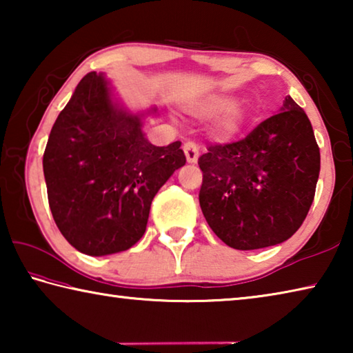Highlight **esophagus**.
Returning a JSON list of instances; mask_svg holds the SVG:
<instances>
[{
	"instance_id": "esophagus-1",
	"label": "esophagus",
	"mask_w": 353,
	"mask_h": 353,
	"mask_svg": "<svg viewBox=\"0 0 353 353\" xmlns=\"http://www.w3.org/2000/svg\"><path fill=\"white\" fill-rule=\"evenodd\" d=\"M183 152L188 163H196L199 159V146L194 141H187L183 145Z\"/></svg>"
}]
</instances>
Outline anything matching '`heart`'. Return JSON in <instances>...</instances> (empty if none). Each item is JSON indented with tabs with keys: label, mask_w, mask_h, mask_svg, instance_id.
Wrapping results in <instances>:
<instances>
[{
	"label": "heart",
	"mask_w": 353,
	"mask_h": 353,
	"mask_svg": "<svg viewBox=\"0 0 353 353\" xmlns=\"http://www.w3.org/2000/svg\"><path fill=\"white\" fill-rule=\"evenodd\" d=\"M190 112L194 117L210 119L220 115L214 123V130L223 139H234L244 126V110L235 104V99L227 93H208L190 104Z\"/></svg>",
	"instance_id": "heart-1"
}]
</instances>
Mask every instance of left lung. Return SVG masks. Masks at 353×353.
<instances>
[{
    "mask_svg": "<svg viewBox=\"0 0 353 353\" xmlns=\"http://www.w3.org/2000/svg\"><path fill=\"white\" fill-rule=\"evenodd\" d=\"M199 204L227 246H276L296 234L312 207L321 154L312 123L291 97L246 139L199 157Z\"/></svg>",
    "mask_w": 353,
    "mask_h": 353,
    "instance_id": "left-lung-1",
    "label": "left lung"
}]
</instances>
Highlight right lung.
<instances>
[{"instance_id":"obj_1","label":"right lung","mask_w":353,"mask_h":353,"mask_svg":"<svg viewBox=\"0 0 353 353\" xmlns=\"http://www.w3.org/2000/svg\"><path fill=\"white\" fill-rule=\"evenodd\" d=\"M148 117L157 109L130 112L110 81L92 71L51 129L43 154L48 202L61 234L82 254L132 248L145 234L154 196L187 162L181 141H148Z\"/></svg>"}]
</instances>
